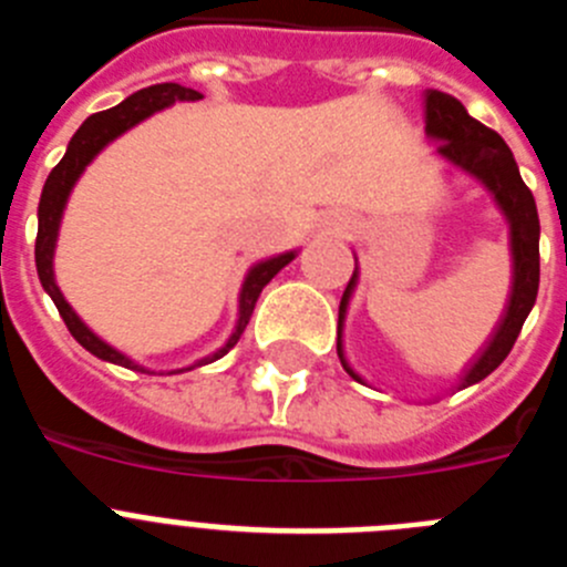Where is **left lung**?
I'll return each mask as SVG.
<instances>
[{
  "instance_id": "1",
  "label": "left lung",
  "mask_w": 567,
  "mask_h": 567,
  "mask_svg": "<svg viewBox=\"0 0 567 567\" xmlns=\"http://www.w3.org/2000/svg\"><path fill=\"white\" fill-rule=\"evenodd\" d=\"M423 107L425 133H429V138L437 142V155H443V158H449L452 164H457L460 169L474 175V178L494 195V202L503 209L505 221H508L511 227L514 287H511L508 309H505L497 332H494L491 343L483 349L477 363L471 365L468 372L463 374V380H460V385L465 389V385L480 383L483 378H488V374L508 358V352L514 349V343H517L519 338V329H523L525 318H528L530 307H534V300H537L539 215L537 204H534V195L525 187L517 162H514V153H511L508 144H505L494 130L480 124L477 118H471L468 110H465L457 99L449 96V93H440V90H425ZM354 284H358V269H354V275L349 278L343 298H340L338 354L346 372L352 374L354 380H360L358 374L352 372V365L346 363L343 349H340V329H343L346 307H349Z\"/></svg>"
}]
</instances>
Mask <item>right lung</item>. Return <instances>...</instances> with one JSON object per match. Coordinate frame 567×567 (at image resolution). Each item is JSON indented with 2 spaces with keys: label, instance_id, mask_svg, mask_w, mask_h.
<instances>
[{
  "label": "right lung",
  "instance_id": "add662e5",
  "mask_svg": "<svg viewBox=\"0 0 567 567\" xmlns=\"http://www.w3.org/2000/svg\"><path fill=\"white\" fill-rule=\"evenodd\" d=\"M195 99H202V93L193 87H182V84L175 82H164V84H150V87L138 90L133 96L124 99L122 104H115V107L102 110V113H93L82 127L76 130V135L70 138L68 144V153H64L62 162L56 167L50 169L48 182H44L42 189V202H39V233H37V272L39 280H42L44 292L53 298L56 303L59 315H62L64 327L70 329V334L79 340V343L87 349L90 354H96V358L110 360V363H118V365H127V369H138L144 372L142 365H135L127 354L115 352L113 346L104 343L102 338L90 332L87 327L82 323L70 303L64 300V295L59 292L56 287V278H53V249H56V235H59V224H62V213H64V204H68V195L73 189V184L79 182V175L84 173L93 158L107 147L113 138L124 133V130L135 127L138 122H144L147 115H153L155 110H164L169 107L173 102H195ZM295 258V252L287 255H278V258H269V260H260L249 269L247 280H244V289H240V303H238V327L235 332L229 334V340L224 343V349H218L215 354L209 358L198 360L195 365H204V363H213V360L224 358V354L238 343V338L244 334L247 329L249 318H252V309H255V300H258L260 289L267 287L269 280L280 272V269L287 267L289 260ZM189 365V369H195ZM184 372V369H182Z\"/></svg>",
  "mask_w": 567,
  "mask_h": 567
}]
</instances>
